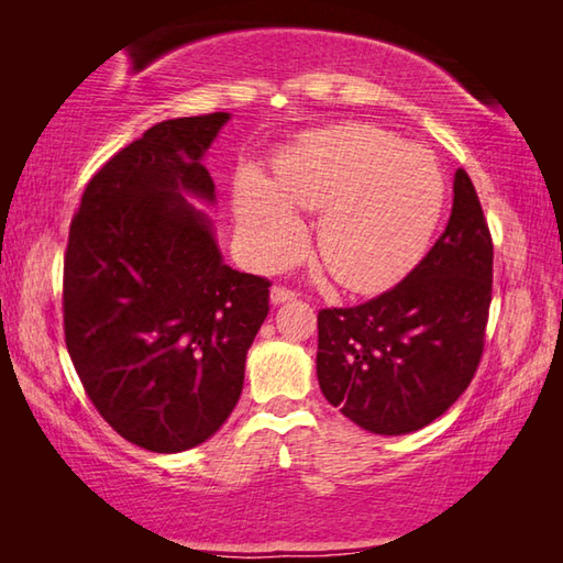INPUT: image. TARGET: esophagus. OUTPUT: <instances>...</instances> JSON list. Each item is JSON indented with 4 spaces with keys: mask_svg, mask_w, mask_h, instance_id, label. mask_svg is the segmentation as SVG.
<instances>
[{
    "mask_svg": "<svg viewBox=\"0 0 563 563\" xmlns=\"http://www.w3.org/2000/svg\"><path fill=\"white\" fill-rule=\"evenodd\" d=\"M292 298H298V292H295L292 288H285V285H275V288L271 290V300L275 305H280L285 300H292Z\"/></svg>",
    "mask_w": 563,
    "mask_h": 563,
    "instance_id": "esophagus-1",
    "label": "esophagus"
}]
</instances>
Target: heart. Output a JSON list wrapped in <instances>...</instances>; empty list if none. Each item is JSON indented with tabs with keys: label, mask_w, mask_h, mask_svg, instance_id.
<instances>
[{
	"label": "heart",
	"mask_w": 563,
	"mask_h": 563,
	"mask_svg": "<svg viewBox=\"0 0 563 563\" xmlns=\"http://www.w3.org/2000/svg\"><path fill=\"white\" fill-rule=\"evenodd\" d=\"M275 187L255 170L238 178V231L251 261L268 268L298 255L305 225L290 206L320 211V261L355 292L402 278L422 258L444 203L434 158L365 123L300 141L275 164Z\"/></svg>",
	"instance_id": "1"
}]
</instances>
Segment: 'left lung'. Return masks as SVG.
I'll return each instance as SVG.
<instances>
[{
	"mask_svg": "<svg viewBox=\"0 0 563 563\" xmlns=\"http://www.w3.org/2000/svg\"><path fill=\"white\" fill-rule=\"evenodd\" d=\"M494 245L464 168L444 233L405 280L352 308L318 312V383L375 434L417 432L444 415L482 362Z\"/></svg>",
	"mask_w": 563,
	"mask_h": 563,
	"instance_id": "8db88e82",
	"label": "left lung"
}]
</instances>
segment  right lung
Here are the masks:
<instances>
[{"mask_svg":"<svg viewBox=\"0 0 563 563\" xmlns=\"http://www.w3.org/2000/svg\"><path fill=\"white\" fill-rule=\"evenodd\" d=\"M231 113L170 119L91 176L64 253V340L97 412L123 440L184 452L221 430L271 280L228 268L201 164Z\"/></svg>","mask_w":563,"mask_h":563,"instance_id":"1","label":"right lung"}]
</instances>
